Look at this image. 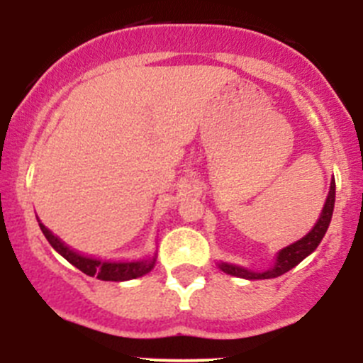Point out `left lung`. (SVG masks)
Returning a JSON list of instances; mask_svg holds the SVG:
<instances>
[{
	"label": "left lung",
	"mask_w": 363,
	"mask_h": 363,
	"mask_svg": "<svg viewBox=\"0 0 363 363\" xmlns=\"http://www.w3.org/2000/svg\"><path fill=\"white\" fill-rule=\"evenodd\" d=\"M334 203H335V181L332 179L330 182V191H328L327 202L323 205V211H321L320 219L316 221V225L313 226L309 233L306 237H302L300 240H296L295 244H290V246L283 247L279 252H277L276 263L270 267L265 272H252V270L244 269V267L232 265V263H219V269L223 272L230 274V276L242 277V279H272V277L283 276L284 272L291 270L294 267L298 265L306 256H309L311 252L320 246L321 239L327 233L328 225H330L332 214H334Z\"/></svg>",
	"instance_id": "obj_1"
}]
</instances>
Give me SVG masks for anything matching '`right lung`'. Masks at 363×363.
Listing matches in <instances>:
<instances>
[{
  "mask_svg": "<svg viewBox=\"0 0 363 363\" xmlns=\"http://www.w3.org/2000/svg\"><path fill=\"white\" fill-rule=\"evenodd\" d=\"M40 230L43 232L45 239L49 240L50 246L54 247L65 259H68L73 267H77L79 270H82L84 274L91 277H98L101 281H130L137 279V277L145 276L147 272H151L155 269L156 263V255L149 256V258L138 259V262H107V259H96L89 258V256H84L80 252L69 250L67 244L61 239H57L49 228H45V225H42L38 219Z\"/></svg>",
  "mask_w": 363,
  "mask_h": 363,
  "instance_id": "right-lung-1",
  "label": "right lung"
}]
</instances>
